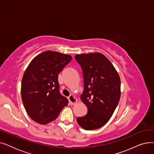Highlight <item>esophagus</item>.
Here are the masks:
<instances>
[{"label": "esophagus", "instance_id": "1", "mask_svg": "<svg viewBox=\"0 0 154 154\" xmlns=\"http://www.w3.org/2000/svg\"><path fill=\"white\" fill-rule=\"evenodd\" d=\"M68 99H69V100L70 102V105H74L77 102V99L75 98V97L74 95H70Z\"/></svg>", "mask_w": 154, "mask_h": 154}]
</instances>
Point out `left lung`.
Segmentation results:
<instances>
[{
    "instance_id": "1",
    "label": "left lung",
    "mask_w": 154,
    "mask_h": 154,
    "mask_svg": "<svg viewBox=\"0 0 154 154\" xmlns=\"http://www.w3.org/2000/svg\"><path fill=\"white\" fill-rule=\"evenodd\" d=\"M75 59L83 71L84 90L80 99L88 108L87 114L77 122L87 131L95 130L106 124L120 98V78L106 56L99 52L81 54Z\"/></svg>"
}]
</instances>
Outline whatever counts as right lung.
Masks as SVG:
<instances>
[{"label":"right lung","mask_w":154,"mask_h":154,"mask_svg":"<svg viewBox=\"0 0 154 154\" xmlns=\"http://www.w3.org/2000/svg\"><path fill=\"white\" fill-rule=\"evenodd\" d=\"M72 59L47 51L37 55L26 69L21 84L22 100L29 116L45 125L55 120L68 99L60 95L58 75Z\"/></svg>","instance_id":"add662e5"}]
</instances>
